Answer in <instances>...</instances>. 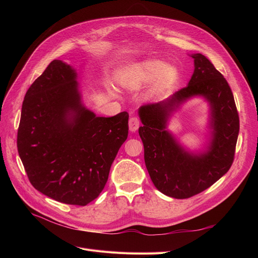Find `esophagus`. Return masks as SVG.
<instances>
[{
	"instance_id": "34e87169",
	"label": "esophagus",
	"mask_w": 258,
	"mask_h": 258,
	"mask_svg": "<svg viewBox=\"0 0 258 258\" xmlns=\"http://www.w3.org/2000/svg\"><path fill=\"white\" fill-rule=\"evenodd\" d=\"M139 126H140V119L138 118V117H136V116L131 117V118L129 119V130L131 132H136L139 129Z\"/></svg>"
}]
</instances>
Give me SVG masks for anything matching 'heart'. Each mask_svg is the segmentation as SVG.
<instances>
[{"label": "heart", "instance_id": "b5f03b06", "mask_svg": "<svg viewBox=\"0 0 258 258\" xmlns=\"http://www.w3.org/2000/svg\"><path fill=\"white\" fill-rule=\"evenodd\" d=\"M177 76L174 66H166L160 60H148L135 64L130 70L129 82L134 84H150L154 81V91L159 92L167 88Z\"/></svg>", "mask_w": 258, "mask_h": 258}]
</instances>
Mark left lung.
<instances>
[{
  "label": "left lung",
  "mask_w": 258,
  "mask_h": 258,
  "mask_svg": "<svg viewBox=\"0 0 258 258\" xmlns=\"http://www.w3.org/2000/svg\"><path fill=\"white\" fill-rule=\"evenodd\" d=\"M195 70L186 87L158 103L142 105L139 135L153 184L166 196L186 199L206 190L230 169L239 135V115L224 76L201 53H192ZM209 103V141L205 150L187 151L167 130L169 117L187 99Z\"/></svg>",
  "instance_id": "left-lung-1"
}]
</instances>
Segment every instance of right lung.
Masks as SVG:
<instances>
[{
	"label": "right lung",
	"mask_w": 258,
	"mask_h": 258,
	"mask_svg": "<svg viewBox=\"0 0 258 258\" xmlns=\"http://www.w3.org/2000/svg\"><path fill=\"white\" fill-rule=\"evenodd\" d=\"M77 72L53 60L28 89L17 135L19 157L35 189L86 206L107 182L128 137L127 112L99 117L83 104Z\"/></svg>",
	"instance_id": "add662e5"
}]
</instances>
